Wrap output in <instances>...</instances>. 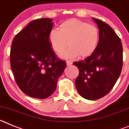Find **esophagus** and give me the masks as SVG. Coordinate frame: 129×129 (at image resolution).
<instances>
[{"instance_id": "obj_1", "label": "esophagus", "mask_w": 129, "mask_h": 129, "mask_svg": "<svg viewBox=\"0 0 129 129\" xmlns=\"http://www.w3.org/2000/svg\"><path fill=\"white\" fill-rule=\"evenodd\" d=\"M66 63H67V66H71V65L73 64L72 62H71V61H66Z\"/></svg>"}]
</instances>
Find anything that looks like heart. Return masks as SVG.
I'll use <instances>...</instances> for the list:
<instances>
[{"label":"heart","mask_w":129,"mask_h":129,"mask_svg":"<svg viewBox=\"0 0 129 129\" xmlns=\"http://www.w3.org/2000/svg\"><path fill=\"white\" fill-rule=\"evenodd\" d=\"M49 41L56 54L60 53L69 45L70 47L60 54L63 59L73 60L79 56L86 58L91 56L97 50L99 33L97 28L88 23L71 19L61 23L59 30H51Z\"/></svg>","instance_id":"heart-1"}]
</instances>
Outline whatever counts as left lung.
Segmentation results:
<instances>
[{"instance_id": "1", "label": "left lung", "mask_w": 129, "mask_h": 129, "mask_svg": "<svg viewBox=\"0 0 129 129\" xmlns=\"http://www.w3.org/2000/svg\"><path fill=\"white\" fill-rule=\"evenodd\" d=\"M99 28V42L95 52L85 60L75 61L79 75L75 86L80 95L97 100L114 87L121 72L123 47L120 38L108 24L92 18Z\"/></svg>"}]
</instances>
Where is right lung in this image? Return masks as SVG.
Wrapping results in <instances>:
<instances>
[{
  "label": "right lung",
  "mask_w": 129,
  "mask_h": 129,
  "mask_svg": "<svg viewBox=\"0 0 129 129\" xmlns=\"http://www.w3.org/2000/svg\"><path fill=\"white\" fill-rule=\"evenodd\" d=\"M52 26L50 18L34 20L12 41L10 64L13 75L21 91L34 98L51 96L66 68L49 41Z\"/></svg>",
  "instance_id": "add662e5"
}]
</instances>
